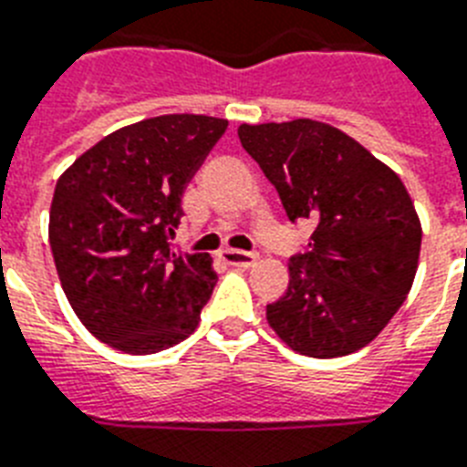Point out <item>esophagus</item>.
<instances>
[{"label": "esophagus", "instance_id": "obj_1", "mask_svg": "<svg viewBox=\"0 0 467 467\" xmlns=\"http://www.w3.org/2000/svg\"><path fill=\"white\" fill-rule=\"evenodd\" d=\"M222 260L226 265H234V267H251L253 263L257 260L255 253H245V251H234V248H223L222 253Z\"/></svg>", "mask_w": 467, "mask_h": 467}]
</instances>
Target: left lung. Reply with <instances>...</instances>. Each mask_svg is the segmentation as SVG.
<instances>
[{
    "instance_id": "1",
    "label": "left lung",
    "mask_w": 467,
    "mask_h": 467,
    "mask_svg": "<svg viewBox=\"0 0 467 467\" xmlns=\"http://www.w3.org/2000/svg\"><path fill=\"white\" fill-rule=\"evenodd\" d=\"M286 216L313 223L267 323L294 352L333 359L379 337L415 282L422 223L400 175L327 122L241 125Z\"/></svg>"
}]
</instances>
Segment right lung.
I'll list each match as a JSON object with an SVG mask.
<instances>
[{
  "label": "right lung",
  "instance_id": "right-lung-1",
  "mask_svg": "<svg viewBox=\"0 0 467 467\" xmlns=\"http://www.w3.org/2000/svg\"><path fill=\"white\" fill-rule=\"evenodd\" d=\"M229 120L159 115L115 130L59 175L50 248L59 285L93 337L154 354L195 333L216 285L207 253L171 245L181 200Z\"/></svg>",
  "mask_w": 467,
  "mask_h": 467
}]
</instances>
